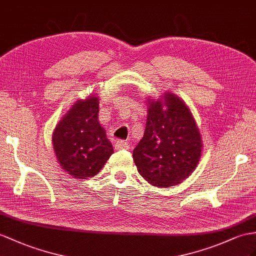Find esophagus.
Wrapping results in <instances>:
<instances>
[{
    "mask_svg": "<svg viewBox=\"0 0 256 256\" xmlns=\"http://www.w3.org/2000/svg\"><path fill=\"white\" fill-rule=\"evenodd\" d=\"M129 148V143L124 140H116L115 141V148L117 150H124Z\"/></svg>",
    "mask_w": 256,
    "mask_h": 256,
    "instance_id": "34e87169",
    "label": "esophagus"
}]
</instances>
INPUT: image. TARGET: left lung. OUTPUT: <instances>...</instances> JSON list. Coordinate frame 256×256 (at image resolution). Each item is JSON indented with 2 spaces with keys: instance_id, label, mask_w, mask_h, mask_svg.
Instances as JSON below:
<instances>
[{
  "instance_id": "8db88e82",
  "label": "left lung",
  "mask_w": 256,
  "mask_h": 256,
  "mask_svg": "<svg viewBox=\"0 0 256 256\" xmlns=\"http://www.w3.org/2000/svg\"><path fill=\"white\" fill-rule=\"evenodd\" d=\"M148 103L144 134L132 158L148 184L167 188L196 170L202 153L201 134L188 106L172 93Z\"/></svg>"
}]
</instances>
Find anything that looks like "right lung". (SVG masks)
I'll use <instances>...</instances> for the list:
<instances>
[{"instance_id":"right-lung-1","label":"right lung","mask_w":256,"mask_h":256,"mask_svg":"<svg viewBox=\"0 0 256 256\" xmlns=\"http://www.w3.org/2000/svg\"><path fill=\"white\" fill-rule=\"evenodd\" d=\"M98 98L78 100L55 127L53 148L58 164L77 179L96 176L114 153L98 122Z\"/></svg>"}]
</instances>
